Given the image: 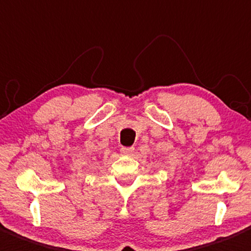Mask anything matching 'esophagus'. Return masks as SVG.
Returning a JSON list of instances; mask_svg holds the SVG:
<instances>
[{"instance_id": "1", "label": "esophagus", "mask_w": 251, "mask_h": 251, "mask_svg": "<svg viewBox=\"0 0 251 251\" xmlns=\"http://www.w3.org/2000/svg\"><path fill=\"white\" fill-rule=\"evenodd\" d=\"M133 151H135L133 147H121L120 148V151L123 154H125V155H130V154L133 153Z\"/></svg>"}]
</instances>
